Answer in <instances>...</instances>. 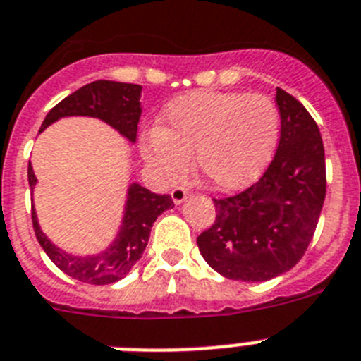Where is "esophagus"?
Returning <instances> with one entry per match:
<instances>
[{"label":"esophagus","instance_id":"1","mask_svg":"<svg viewBox=\"0 0 361 361\" xmlns=\"http://www.w3.org/2000/svg\"><path fill=\"white\" fill-rule=\"evenodd\" d=\"M188 197H190V190H188V188H183V186L173 188V192H171V199H173L175 204H180V202L186 201Z\"/></svg>","mask_w":361,"mask_h":361}]
</instances>
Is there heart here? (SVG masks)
Returning a JSON list of instances; mask_svg holds the SVG:
<instances>
[{"instance_id":"heart-1","label":"heart","mask_w":361,"mask_h":361,"mask_svg":"<svg viewBox=\"0 0 361 361\" xmlns=\"http://www.w3.org/2000/svg\"><path fill=\"white\" fill-rule=\"evenodd\" d=\"M281 114L266 95L190 92L162 112V125L142 138V157L166 180H178L195 153L199 177L219 192H236L264 173L275 154Z\"/></svg>"}]
</instances>
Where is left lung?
<instances>
[{"instance_id":"8db88e82","label":"left lung","mask_w":361,"mask_h":361,"mask_svg":"<svg viewBox=\"0 0 361 361\" xmlns=\"http://www.w3.org/2000/svg\"><path fill=\"white\" fill-rule=\"evenodd\" d=\"M281 140L258 183L234 197L214 199L216 221L197 238L219 275L266 282L290 271L308 249L326 193L324 147L308 110L276 88Z\"/></svg>"}]
</instances>
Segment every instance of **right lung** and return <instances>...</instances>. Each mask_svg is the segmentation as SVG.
<instances>
[{
  "label": "right lung",
  "instance_id": "obj_1",
  "mask_svg": "<svg viewBox=\"0 0 361 361\" xmlns=\"http://www.w3.org/2000/svg\"><path fill=\"white\" fill-rule=\"evenodd\" d=\"M140 97H142L140 85L116 82V80H94L53 106L42 123L40 133L62 118L86 116V118H97L105 121L123 138L129 140L130 144H134L140 116H142ZM27 177L32 190L38 180L32 171L31 162L27 169ZM169 208H173L171 195L153 193L149 192L147 188L140 186L138 183H130L125 195L123 217H121L118 234L103 251L94 252V255H73L56 247L40 228L35 208H32V227H35L38 243L59 269L79 282L103 286L118 282L136 266V262L142 258L145 251L153 223L160 214Z\"/></svg>",
  "mask_w": 361,
  "mask_h": 361
}]
</instances>
